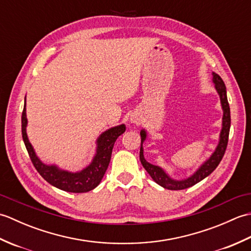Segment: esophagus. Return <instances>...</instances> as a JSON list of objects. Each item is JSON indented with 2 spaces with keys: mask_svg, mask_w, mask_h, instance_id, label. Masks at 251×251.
Returning <instances> with one entry per match:
<instances>
[{
  "mask_svg": "<svg viewBox=\"0 0 251 251\" xmlns=\"http://www.w3.org/2000/svg\"><path fill=\"white\" fill-rule=\"evenodd\" d=\"M130 122L132 123V124H140V123L142 122V119H140V117L137 115H131Z\"/></svg>",
  "mask_w": 251,
  "mask_h": 251,
  "instance_id": "1",
  "label": "esophagus"
}]
</instances>
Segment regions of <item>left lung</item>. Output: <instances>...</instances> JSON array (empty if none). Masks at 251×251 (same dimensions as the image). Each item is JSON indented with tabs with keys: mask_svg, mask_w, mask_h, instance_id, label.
Listing matches in <instances>:
<instances>
[{
	"mask_svg": "<svg viewBox=\"0 0 251 251\" xmlns=\"http://www.w3.org/2000/svg\"><path fill=\"white\" fill-rule=\"evenodd\" d=\"M212 83L215 84V89L217 90L218 95H219L220 98V103L222 108V124H221V130L219 134V141H218V145L215 149V151L211 153V155L208 157L206 161L201 164V166L197 168L195 172L189 176L188 178L184 179H174L170 177V176L165 172V170L156 166V165H153L151 163L147 162V159L143 155V142L146 141L148 138V131L142 128L140 130V136H141V147H140V162L142 166L148 172V174L151 176V178L155 181V182L163 186L164 189L167 190H183L188 189L190 186L199 183L200 181L208 177L214 170L217 168L218 165L221 162V159L225 155L226 149L227 146V139H228V132H230V127H231V113H230V105L227 102V97H226V85L223 83L222 78L212 72Z\"/></svg>",
	"mask_w": 251,
	"mask_h": 251,
	"instance_id": "1",
	"label": "left lung"
}]
</instances>
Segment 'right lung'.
<instances>
[{"label": "right lung", "instance_id": "1", "mask_svg": "<svg viewBox=\"0 0 251 251\" xmlns=\"http://www.w3.org/2000/svg\"><path fill=\"white\" fill-rule=\"evenodd\" d=\"M25 106V99L23 116H21L23 139L32 163L42 177L55 188L71 192V193H85V192L92 191L96 186H98L108 169L114 142L126 130L125 124L111 127V128L101 132L96 140V152L92 162L78 172H70V170L60 168L56 164H45L37 156L34 148L31 145L28 135H26L28 119H26Z\"/></svg>", "mask_w": 251, "mask_h": 251}]
</instances>
